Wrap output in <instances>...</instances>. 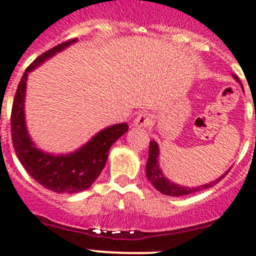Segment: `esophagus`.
<instances>
[{"label":"esophagus","instance_id":"34e87169","mask_svg":"<svg viewBox=\"0 0 256 256\" xmlns=\"http://www.w3.org/2000/svg\"><path fill=\"white\" fill-rule=\"evenodd\" d=\"M152 116L148 112L138 114L135 118V120H134V125L138 126V128H148V126L152 125Z\"/></svg>","mask_w":256,"mask_h":256}]
</instances>
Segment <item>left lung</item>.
Wrapping results in <instances>:
<instances>
[{
    "mask_svg": "<svg viewBox=\"0 0 256 256\" xmlns=\"http://www.w3.org/2000/svg\"><path fill=\"white\" fill-rule=\"evenodd\" d=\"M234 78L238 82L242 85L239 78L234 75ZM158 145L155 140L150 141V146H148V162H146V176H148V181L154 185V188L158 191H160L161 194L168 195V196H182V195H188L194 194L200 190H204V188H209L212 186L216 185L219 181H222V178L226 176V174L229 172V170L224 174V175L220 176L216 180L212 181L209 184H205V185L196 186V188H188V186H180L178 184L172 182V181L168 180L165 175H164L162 170L158 166Z\"/></svg>",
    "mask_w": 256,
    "mask_h": 256,
    "instance_id": "1",
    "label": "left lung"
}]
</instances>
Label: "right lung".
<instances>
[{"mask_svg":"<svg viewBox=\"0 0 256 256\" xmlns=\"http://www.w3.org/2000/svg\"><path fill=\"white\" fill-rule=\"evenodd\" d=\"M78 38L54 46L44 52L26 68L14 98L11 111V136L16 155L27 172L44 188L54 192L75 194L86 190L98 178L108 161L112 144L128 130L126 122L116 124L96 134L86 145L66 155H52L37 148L27 132L24 121V94L27 76L37 66L42 65L56 52L62 51Z\"/></svg>","mask_w":256,"mask_h":256,"instance_id":"obj_1","label":"right lung"}]
</instances>
